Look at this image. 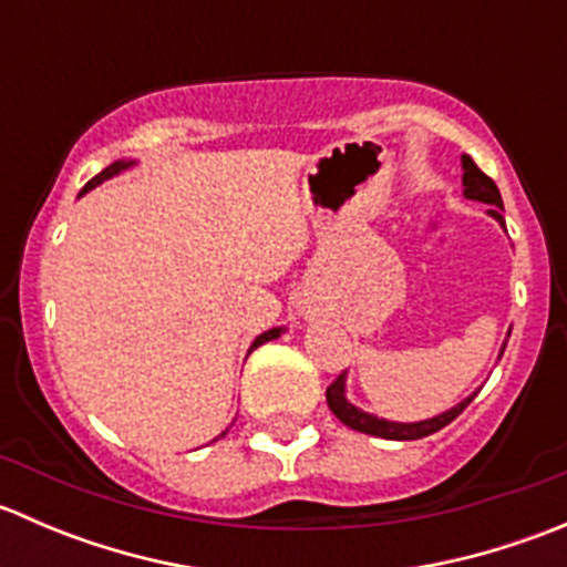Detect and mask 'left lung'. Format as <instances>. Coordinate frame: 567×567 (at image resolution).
Segmentation results:
<instances>
[{"label": "left lung", "mask_w": 567, "mask_h": 567, "mask_svg": "<svg viewBox=\"0 0 567 567\" xmlns=\"http://www.w3.org/2000/svg\"><path fill=\"white\" fill-rule=\"evenodd\" d=\"M461 167H463V197L491 205L488 214L494 216L502 227H505V219H502V210H505V205H502V194H499V188H496V183L491 181V177L485 175L483 169H480L468 156H461ZM507 337H511V331H507ZM505 346H507V340L502 342L499 359H502V353H505ZM474 398H477V392H472L466 400H461L458 405L447 409L444 414L431 416V420L392 422V420H381V416H375V414H368V411H362V409H357L353 403H348L346 373L337 375L334 384L326 390V403H329L331 414H334L342 425L353 427V431H359V433H368V436L390 439V442H414V439H425V436H431V433L442 431V427L450 425V422H453L455 416H458Z\"/></svg>", "instance_id": "obj_1"}]
</instances>
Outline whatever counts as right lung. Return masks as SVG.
<instances>
[{"mask_svg": "<svg viewBox=\"0 0 567 567\" xmlns=\"http://www.w3.org/2000/svg\"><path fill=\"white\" fill-rule=\"evenodd\" d=\"M134 164H136V162H125V158H123V162H114V164H109V167H106V169H101V173H99V175H95V177H93V181H90V183H87V186H84V188H82V194H87V192H90V188H95V186H99V183H104V181H109V177L120 175V173H123V169L134 167ZM82 194H79V197H82ZM282 331H285V329H268V331H262V334H260V337H257V340H255V342H251V348L262 346V342H268V340H277V337H279V334H282ZM225 433H227V431H225ZM225 433H221V436H225Z\"/></svg>", "mask_w": 567, "mask_h": 567, "instance_id": "obj_1", "label": "right lung"}]
</instances>
